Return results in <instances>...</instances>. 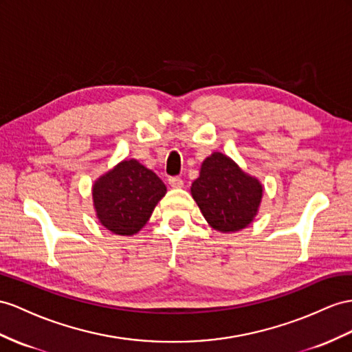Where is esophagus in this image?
<instances>
[{
  "label": "esophagus",
  "mask_w": 352,
  "mask_h": 352,
  "mask_svg": "<svg viewBox=\"0 0 352 352\" xmlns=\"http://www.w3.org/2000/svg\"><path fill=\"white\" fill-rule=\"evenodd\" d=\"M169 184H170V187H174V188H182L184 186V182L179 177H170Z\"/></svg>",
  "instance_id": "esophagus-1"
}]
</instances>
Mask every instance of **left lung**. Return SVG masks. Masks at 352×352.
Here are the masks:
<instances>
[{"instance_id": "1", "label": "left lung", "mask_w": 352, "mask_h": 352, "mask_svg": "<svg viewBox=\"0 0 352 352\" xmlns=\"http://www.w3.org/2000/svg\"><path fill=\"white\" fill-rule=\"evenodd\" d=\"M190 192L210 226L232 233L253 223L262 204L263 186L235 160L214 151L202 162Z\"/></svg>"}]
</instances>
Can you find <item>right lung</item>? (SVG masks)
<instances>
[{
  "label": "right lung",
  "instance_id": "obj_1",
  "mask_svg": "<svg viewBox=\"0 0 352 352\" xmlns=\"http://www.w3.org/2000/svg\"><path fill=\"white\" fill-rule=\"evenodd\" d=\"M166 195V186L137 159H126L99 177L92 186L99 223L120 236L138 233Z\"/></svg>",
  "mask_w": 352,
  "mask_h": 352
}]
</instances>
